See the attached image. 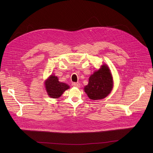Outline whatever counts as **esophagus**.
Segmentation results:
<instances>
[{
	"mask_svg": "<svg viewBox=\"0 0 153 153\" xmlns=\"http://www.w3.org/2000/svg\"><path fill=\"white\" fill-rule=\"evenodd\" d=\"M72 86H74V87H77V88H79V87L80 86V84L79 83H77V82H73Z\"/></svg>",
	"mask_w": 153,
	"mask_h": 153,
	"instance_id": "1",
	"label": "esophagus"
}]
</instances>
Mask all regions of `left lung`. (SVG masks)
<instances>
[{
  "mask_svg": "<svg viewBox=\"0 0 153 153\" xmlns=\"http://www.w3.org/2000/svg\"><path fill=\"white\" fill-rule=\"evenodd\" d=\"M113 86V77L105 65L94 72L89 78L88 85L85 86V92L90 99L99 100L105 98L111 93Z\"/></svg>",
  "mask_w": 153,
  "mask_h": 153,
  "instance_id": "8db88e82",
  "label": "left lung"
}]
</instances>
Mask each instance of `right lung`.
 <instances>
[{"label":"right lung","mask_w":153,"mask_h":153,"mask_svg":"<svg viewBox=\"0 0 153 153\" xmlns=\"http://www.w3.org/2000/svg\"><path fill=\"white\" fill-rule=\"evenodd\" d=\"M45 85L47 93L51 98L59 97L65 90L70 88L66 83L60 82L58 78L54 76H51L46 80Z\"/></svg>","instance_id":"1"}]
</instances>
